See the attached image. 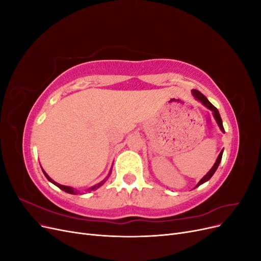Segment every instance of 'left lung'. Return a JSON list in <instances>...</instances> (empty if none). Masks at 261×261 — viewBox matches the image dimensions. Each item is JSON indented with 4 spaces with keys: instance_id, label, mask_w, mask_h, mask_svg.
<instances>
[{
    "instance_id": "1",
    "label": "left lung",
    "mask_w": 261,
    "mask_h": 261,
    "mask_svg": "<svg viewBox=\"0 0 261 261\" xmlns=\"http://www.w3.org/2000/svg\"><path fill=\"white\" fill-rule=\"evenodd\" d=\"M192 92H193L194 97H195L197 100H199L203 106H206L209 110H211V111L213 112V116H215L216 121H217V123H218V125H219L220 129L222 130V132H224V127H223V124H222V120H221V116H220V113H219V111H218V109H217L215 106H213L212 103H210V101H209L206 97H204L201 92H199L198 90L194 89ZM222 153H223V150H222V151L220 152V154H219V156H218V159H217V161H216L215 165H213V167L211 168V170L207 173V174L204 175V176L200 179V181H199L198 184H197V186H199V185L203 184L204 181L209 180V179L211 178V176H212L213 174H215V172L217 171V169H218V167H219V164H220V162H221V159H222ZM197 186H196V187H197Z\"/></svg>"
}]
</instances>
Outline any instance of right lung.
<instances>
[{"instance_id": "right-lung-1", "label": "right lung", "mask_w": 261, "mask_h": 261, "mask_svg": "<svg viewBox=\"0 0 261 261\" xmlns=\"http://www.w3.org/2000/svg\"><path fill=\"white\" fill-rule=\"evenodd\" d=\"M43 171V170H42ZM43 173H44V175H45V177L46 178H48L50 181H51V183H53L54 185H57L59 188H61L62 189V191H64V192H66V193H68V194H73V195H76L77 194V192H75L74 191V188H72V187H69V186H64V185H61V184H58L57 183V181H54L52 178H50L49 176H48V174H46V173L43 171ZM105 181L106 180H103V181H101V183L100 184H98V185H96V186H93L91 189H92V191H93V189H97L98 187H100L102 184H103L105 183Z\"/></svg>"}]
</instances>
